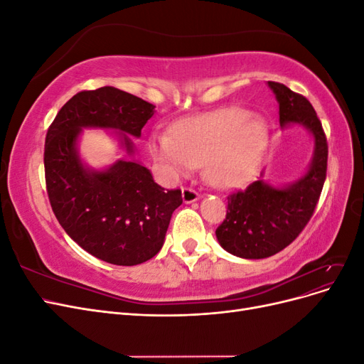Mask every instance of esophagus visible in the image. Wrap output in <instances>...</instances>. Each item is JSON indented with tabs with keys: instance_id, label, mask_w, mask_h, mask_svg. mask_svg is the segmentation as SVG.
I'll use <instances>...</instances> for the list:
<instances>
[{
	"instance_id": "34e87169",
	"label": "esophagus",
	"mask_w": 364,
	"mask_h": 364,
	"mask_svg": "<svg viewBox=\"0 0 364 364\" xmlns=\"http://www.w3.org/2000/svg\"><path fill=\"white\" fill-rule=\"evenodd\" d=\"M182 199H183L185 203H193V202L200 199V194L193 188H183L182 190Z\"/></svg>"
}]
</instances>
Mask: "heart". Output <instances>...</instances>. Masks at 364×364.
Masks as SVG:
<instances>
[{"label":"heart","mask_w":364,"mask_h":364,"mask_svg":"<svg viewBox=\"0 0 364 364\" xmlns=\"http://www.w3.org/2000/svg\"><path fill=\"white\" fill-rule=\"evenodd\" d=\"M267 132L245 109L228 107L194 117L171 132H155L150 151L170 174L203 165L208 181L218 188L243 185L257 170Z\"/></svg>","instance_id":"b5f03b06"}]
</instances>
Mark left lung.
Returning a JSON list of instances; mask_svg holds the SVG:
<instances>
[{
    "label": "left lung",
    "mask_w": 364,
    "mask_h": 364,
    "mask_svg": "<svg viewBox=\"0 0 364 364\" xmlns=\"http://www.w3.org/2000/svg\"><path fill=\"white\" fill-rule=\"evenodd\" d=\"M267 83L279 103L281 127L304 126L314 138V151L296 182L273 186L259 179L228 196L226 218L215 235L226 252L246 259L272 257L293 243L310 222L326 179L328 142L314 107L285 85Z\"/></svg>",
    "instance_id": "8db88e82"
}]
</instances>
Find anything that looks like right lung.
I'll use <instances>...</instances> for the list:
<instances>
[{"label":"right lung","mask_w":364,"mask_h":364,"mask_svg":"<svg viewBox=\"0 0 364 364\" xmlns=\"http://www.w3.org/2000/svg\"><path fill=\"white\" fill-rule=\"evenodd\" d=\"M155 106L112 86L82 91L62 106L47 132L43 165L53 213L83 250L115 266H136L161 250L181 190H164L149 168L118 159L106 170L87 168L77 141L82 129L118 130L121 147L134 155L130 136Z\"/></svg>","instance_id":"add662e5"}]
</instances>
